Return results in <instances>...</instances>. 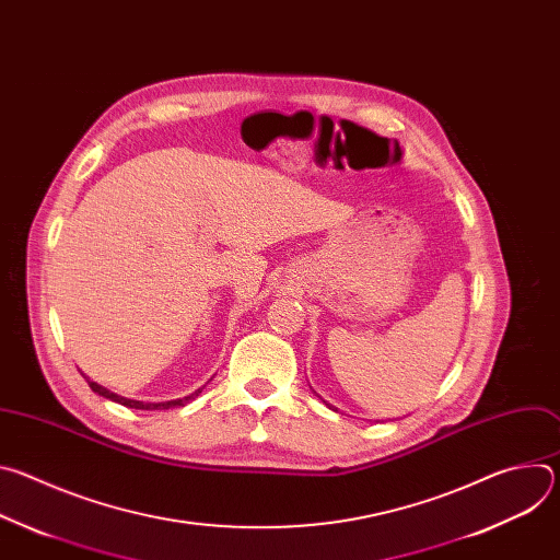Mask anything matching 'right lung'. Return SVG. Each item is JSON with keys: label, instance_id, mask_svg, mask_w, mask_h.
Wrapping results in <instances>:
<instances>
[{"label": "right lung", "instance_id": "1", "mask_svg": "<svg viewBox=\"0 0 560 560\" xmlns=\"http://www.w3.org/2000/svg\"><path fill=\"white\" fill-rule=\"evenodd\" d=\"M84 378L89 381L91 389H93V392H97L100 396L110 398V401L121 404V406H126V408H135V410H168V408H184L188 401H192V398H195V396H199V394H201V389H203V387H199V389H195L192 394H188V396H184V398H175V401H164V404H143V401H132V398L119 396V394H115V392L106 389L104 385H100V383L91 381L89 376H84Z\"/></svg>", "mask_w": 560, "mask_h": 560}]
</instances>
